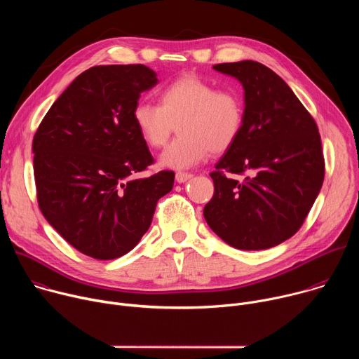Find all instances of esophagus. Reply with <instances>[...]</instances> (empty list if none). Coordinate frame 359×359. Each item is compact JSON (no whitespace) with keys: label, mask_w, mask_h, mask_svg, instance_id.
<instances>
[{"label":"esophagus","mask_w":359,"mask_h":359,"mask_svg":"<svg viewBox=\"0 0 359 359\" xmlns=\"http://www.w3.org/2000/svg\"><path fill=\"white\" fill-rule=\"evenodd\" d=\"M193 177L191 173H187V172H177L176 173V182L177 183H184L187 180H190Z\"/></svg>","instance_id":"obj_1"}]
</instances>
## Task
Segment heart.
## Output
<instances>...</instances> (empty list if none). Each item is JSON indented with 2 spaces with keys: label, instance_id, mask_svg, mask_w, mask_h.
<instances>
[{
  "label": "heart",
  "instance_id": "b5f03b06",
  "mask_svg": "<svg viewBox=\"0 0 359 359\" xmlns=\"http://www.w3.org/2000/svg\"><path fill=\"white\" fill-rule=\"evenodd\" d=\"M133 122L151 147H162L176 125L179 135L162 153V163L189 169L222 153L238 137L243 128V102L231 89L216 86L197 75L182 76L161 92V104L140 100L132 112Z\"/></svg>",
  "mask_w": 359,
  "mask_h": 359
}]
</instances>
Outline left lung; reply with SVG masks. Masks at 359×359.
<instances>
[{
  "label": "left lung",
  "instance_id": "8db88e82",
  "mask_svg": "<svg viewBox=\"0 0 359 359\" xmlns=\"http://www.w3.org/2000/svg\"><path fill=\"white\" fill-rule=\"evenodd\" d=\"M213 68L243 83L245 108L238 137L210 173L215 194L203 215L234 248H271L299 230L321 190L325 161L318 126L266 65L240 61Z\"/></svg>",
  "mask_w": 359,
  "mask_h": 359
}]
</instances>
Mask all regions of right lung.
I'll return each mask as SVG.
<instances>
[{"mask_svg": "<svg viewBox=\"0 0 359 359\" xmlns=\"http://www.w3.org/2000/svg\"><path fill=\"white\" fill-rule=\"evenodd\" d=\"M156 74L142 64L97 65L62 92L34 140L38 206L72 247L96 260L129 252L150 227L175 172L136 177L155 159L132 112Z\"/></svg>", "mask_w": 359, "mask_h": 359, "instance_id": "add662e5", "label": "right lung"}]
</instances>
